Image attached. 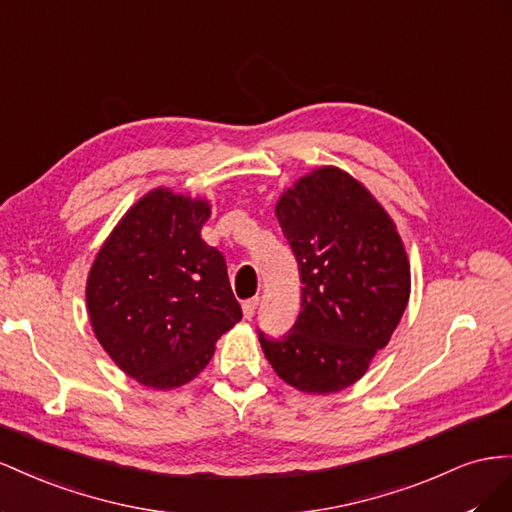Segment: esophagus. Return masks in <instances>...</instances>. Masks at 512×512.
I'll return each instance as SVG.
<instances>
[{
  "mask_svg": "<svg viewBox=\"0 0 512 512\" xmlns=\"http://www.w3.org/2000/svg\"><path fill=\"white\" fill-rule=\"evenodd\" d=\"M257 304H259V298H248L242 302V313L246 319H251L257 311Z\"/></svg>",
  "mask_w": 512,
  "mask_h": 512,
  "instance_id": "esophagus-1",
  "label": "esophagus"
}]
</instances>
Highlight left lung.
<instances>
[{
	"instance_id": "obj_1",
	"label": "left lung",
	"mask_w": 512,
	"mask_h": 512,
	"mask_svg": "<svg viewBox=\"0 0 512 512\" xmlns=\"http://www.w3.org/2000/svg\"><path fill=\"white\" fill-rule=\"evenodd\" d=\"M300 270V313L259 334L272 369L302 392H337L367 373L410 298V261L392 218L352 175L321 167L276 203Z\"/></svg>"
}]
</instances>
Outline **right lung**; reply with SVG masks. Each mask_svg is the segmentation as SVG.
<instances>
[{
    "instance_id": "obj_1",
    "label": "right lung",
    "mask_w": 512,
    "mask_h": 512,
    "mask_svg": "<svg viewBox=\"0 0 512 512\" xmlns=\"http://www.w3.org/2000/svg\"><path fill=\"white\" fill-rule=\"evenodd\" d=\"M208 216L203 199L156 188L126 212L90 270L96 339L143 386L191 382L242 319L223 253L201 240Z\"/></svg>"
}]
</instances>
